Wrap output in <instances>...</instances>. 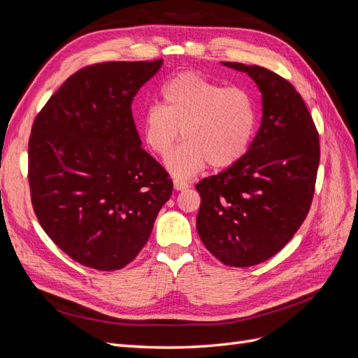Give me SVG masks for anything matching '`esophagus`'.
Masks as SVG:
<instances>
[{"mask_svg":"<svg viewBox=\"0 0 358 358\" xmlns=\"http://www.w3.org/2000/svg\"><path fill=\"white\" fill-rule=\"evenodd\" d=\"M173 187H175V189H176V191H183V189L189 188V183H188V182H185V180L175 179V180H173Z\"/></svg>","mask_w":358,"mask_h":358,"instance_id":"obj_1","label":"esophagus"}]
</instances>
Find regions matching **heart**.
I'll return each instance as SVG.
<instances>
[{"mask_svg":"<svg viewBox=\"0 0 358 358\" xmlns=\"http://www.w3.org/2000/svg\"><path fill=\"white\" fill-rule=\"evenodd\" d=\"M258 124L254 95L225 86L197 73H180L161 90V106H149L140 127L146 146L167 158L175 178L188 179L206 166L221 170L234 166L251 148Z\"/></svg>","mask_w":358,"mask_h":358,"instance_id":"obj_1","label":"heart"}]
</instances>
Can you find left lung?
Wrapping results in <instances>:
<instances>
[{"instance_id":"left-lung-1","label":"left lung","mask_w":358,"mask_h":358,"mask_svg":"<svg viewBox=\"0 0 358 358\" xmlns=\"http://www.w3.org/2000/svg\"><path fill=\"white\" fill-rule=\"evenodd\" d=\"M246 73L262 92V125L234 166L201 179L197 231L221 263L249 267L278 254L309 212L320 140L301 95L276 73L221 62Z\"/></svg>"}]
</instances>
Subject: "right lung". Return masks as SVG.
I'll use <instances>...</instances> for the list:
<instances>
[{
	"mask_svg": "<svg viewBox=\"0 0 358 358\" xmlns=\"http://www.w3.org/2000/svg\"><path fill=\"white\" fill-rule=\"evenodd\" d=\"M158 61L103 62L74 73L37 115L28 145L32 208L64 252L119 270L146 245L170 199L167 171L142 148L131 113Z\"/></svg>",
	"mask_w": 358,
	"mask_h": 358,
	"instance_id": "obj_1",
	"label": "right lung"
}]
</instances>
